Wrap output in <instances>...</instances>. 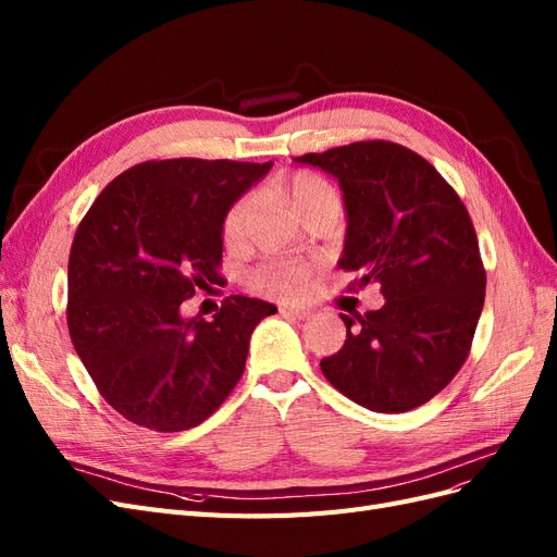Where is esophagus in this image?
Masks as SVG:
<instances>
[{"label":"esophagus","instance_id":"obj_1","mask_svg":"<svg viewBox=\"0 0 557 557\" xmlns=\"http://www.w3.org/2000/svg\"><path fill=\"white\" fill-rule=\"evenodd\" d=\"M281 313H285V315H293V318H297V320H307V318H311V311H309V309H305V307H283V309H281Z\"/></svg>","mask_w":557,"mask_h":557}]
</instances>
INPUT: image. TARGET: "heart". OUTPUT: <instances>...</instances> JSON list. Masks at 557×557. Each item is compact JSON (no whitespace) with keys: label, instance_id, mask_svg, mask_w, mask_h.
I'll return each instance as SVG.
<instances>
[{"label":"heart","instance_id":"heart-1","mask_svg":"<svg viewBox=\"0 0 557 557\" xmlns=\"http://www.w3.org/2000/svg\"><path fill=\"white\" fill-rule=\"evenodd\" d=\"M274 197L278 205H283L293 215H297L301 223L318 213H334L342 211V197L336 193L334 185L315 172H295L290 178H285ZM252 199L244 197L234 205L225 221H223V242L227 248H242L248 242L250 218H252ZM309 281V267L305 262H272L262 267L258 272L260 288L267 293H274L281 297H295Z\"/></svg>","mask_w":557,"mask_h":557}]
</instances>
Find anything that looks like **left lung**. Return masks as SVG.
<instances>
[{"label":"left lung","mask_w":557,"mask_h":557,"mask_svg":"<svg viewBox=\"0 0 557 557\" xmlns=\"http://www.w3.org/2000/svg\"><path fill=\"white\" fill-rule=\"evenodd\" d=\"M339 181L346 239L339 267L379 283L385 305L344 315L346 342L320 360L360 407L404 413L442 393L469 356L485 269L458 193L413 150L356 141L295 158Z\"/></svg>","instance_id":"8db88e82"}]
</instances>
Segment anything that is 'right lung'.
<instances>
[{
	"mask_svg": "<svg viewBox=\"0 0 557 557\" xmlns=\"http://www.w3.org/2000/svg\"><path fill=\"white\" fill-rule=\"evenodd\" d=\"M272 164L144 162L115 176L81 221L66 325L97 391L129 423L190 430L239 383L250 334L276 307L234 295L205 320L181 305L221 278L225 215Z\"/></svg>",
	"mask_w": 557,
	"mask_h": 557,
	"instance_id": "add662e5",
	"label": "right lung"
}]
</instances>
